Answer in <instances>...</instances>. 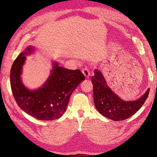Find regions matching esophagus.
<instances>
[{
	"instance_id": "esophagus-1",
	"label": "esophagus",
	"mask_w": 157,
	"mask_h": 157,
	"mask_svg": "<svg viewBox=\"0 0 157 157\" xmlns=\"http://www.w3.org/2000/svg\"><path fill=\"white\" fill-rule=\"evenodd\" d=\"M82 72L84 74V75L86 76V78H88L89 76L90 75V69L88 67H86L85 68L83 69Z\"/></svg>"
}]
</instances>
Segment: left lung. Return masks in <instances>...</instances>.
<instances>
[{"label":"left lung","instance_id":"1","mask_svg":"<svg viewBox=\"0 0 157 157\" xmlns=\"http://www.w3.org/2000/svg\"><path fill=\"white\" fill-rule=\"evenodd\" d=\"M94 105L103 116L113 121H123L134 115L142 107L149 94L150 88L145 94L134 101H124L117 96L109 86L98 69L92 76Z\"/></svg>","mask_w":157,"mask_h":157}]
</instances>
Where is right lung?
<instances>
[{
  "instance_id": "obj_1",
  "label": "right lung",
  "mask_w": 157,
  "mask_h": 157,
  "mask_svg": "<svg viewBox=\"0 0 157 157\" xmlns=\"http://www.w3.org/2000/svg\"><path fill=\"white\" fill-rule=\"evenodd\" d=\"M33 48L29 46L14 61L10 73V82L17 104L28 115L39 120H54L65 113L73 90L85 76L79 69L71 70L54 63L51 75L43 87L29 90L23 85L21 73L25 55Z\"/></svg>"
}]
</instances>
